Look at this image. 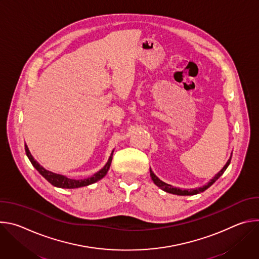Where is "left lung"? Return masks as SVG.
Instances as JSON below:
<instances>
[{
    "label": "left lung",
    "mask_w": 259,
    "mask_h": 259,
    "mask_svg": "<svg viewBox=\"0 0 259 259\" xmlns=\"http://www.w3.org/2000/svg\"><path fill=\"white\" fill-rule=\"evenodd\" d=\"M231 159H232V156H231V158L229 159V161L227 162V164L225 165V167H224L223 169H221L207 184H205V186H203L202 188H198V189L181 190V189H178V188H174V187L170 186V184L165 183L164 181H162L161 179H159V178L154 174V172H153L152 170H150V171H151V177H152V179H153V181H154V183L156 184V186H158L160 189H162V190L165 191L166 193H170V194L178 195V196H193V195L200 194V193L206 191L208 188H210V187L212 186V184H213L221 175H223V174L225 173V171L227 170V168L229 167V165H230V163H231Z\"/></svg>",
    "instance_id": "8db88e82"
}]
</instances>
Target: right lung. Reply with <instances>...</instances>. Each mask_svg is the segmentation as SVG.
<instances>
[{
  "label": "right lung",
  "instance_id": "add662e5",
  "mask_svg": "<svg viewBox=\"0 0 259 259\" xmlns=\"http://www.w3.org/2000/svg\"><path fill=\"white\" fill-rule=\"evenodd\" d=\"M25 153H26V156L29 159L30 163L32 164V166L36 170H38L39 173L47 181H49L52 184V186H54L56 188H61V189H78V188H82V187H87V186H89V184H92V183L100 180L101 178H103L106 175V173H107V171L110 167V164H112L114 151L112 152V155H110L107 163L104 165V167L102 169H100L98 172H96L91 177H88V178H85V179H71V178H67L64 175L56 174V173H53L51 171L46 170L45 168H43L38 162H36L33 159V157L31 156L26 144H25Z\"/></svg>",
  "mask_w": 259,
  "mask_h": 259
}]
</instances>
